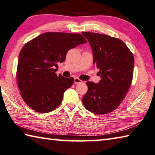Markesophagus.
Masks as SVG:
<instances>
[{
    "label": "esophagus",
    "mask_w": 155,
    "mask_h": 155,
    "mask_svg": "<svg viewBox=\"0 0 155 155\" xmlns=\"http://www.w3.org/2000/svg\"><path fill=\"white\" fill-rule=\"evenodd\" d=\"M82 83V81H81V79H79L78 78H74V83L75 84H78V83Z\"/></svg>",
    "instance_id": "obj_1"
}]
</instances>
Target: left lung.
I'll list each match as a JSON object with an SVG mask.
<instances>
[{"label":"left lung","mask_w":155,"mask_h":155,"mask_svg":"<svg viewBox=\"0 0 155 155\" xmlns=\"http://www.w3.org/2000/svg\"><path fill=\"white\" fill-rule=\"evenodd\" d=\"M93 52V63L99 69L98 83L87 81L83 103L88 111L107 114L117 108L128 92L133 79L134 57L120 39L83 32Z\"/></svg>","instance_id":"left-lung-1"}]
</instances>
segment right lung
<instances>
[{
	"instance_id": "add662e5",
	"label": "right lung",
	"mask_w": 155,
	"mask_h": 155,
	"mask_svg": "<svg viewBox=\"0 0 155 155\" xmlns=\"http://www.w3.org/2000/svg\"><path fill=\"white\" fill-rule=\"evenodd\" d=\"M87 42L79 33L48 32L22 47L18 57L17 82L22 99L38 113L52 111L61 104L74 78L55 74L57 63L65 61L69 50Z\"/></svg>"
}]
</instances>
